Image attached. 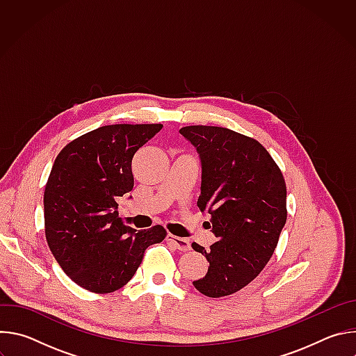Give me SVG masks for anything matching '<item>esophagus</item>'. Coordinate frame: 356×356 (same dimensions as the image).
Listing matches in <instances>:
<instances>
[{
    "label": "esophagus",
    "instance_id": "34e87169",
    "mask_svg": "<svg viewBox=\"0 0 356 356\" xmlns=\"http://www.w3.org/2000/svg\"><path fill=\"white\" fill-rule=\"evenodd\" d=\"M166 239H168L175 248H177L179 250H183V252L190 250V242H188V239H186V238H179V236H175V235H172V234H168Z\"/></svg>",
    "mask_w": 356,
    "mask_h": 356
}]
</instances>
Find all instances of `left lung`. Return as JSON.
Masks as SVG:
<instances>
[{"mask_svg":"<svg viewBox=\"0 0 356 356\" xmlns=\"http://www.w3.org/2000/svg\"><path fill=\"white\" fill-rule=\"evenodd\" d=\"M197 150L201 187L197 207L211 216L217 238L209 250L193 242L210 264L193 282L209 297L229 296L255 279L273 255L286 224V183L269 152L235 131L193 125L179 131Z\"/></svg>","mask_w":356,"mask_h":356,"instance_id":"1","label":"left lung"}]
</instances>
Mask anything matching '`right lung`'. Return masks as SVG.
Segmentation results:
<instances>
[{"label": "right lung", "mask_w": 356, "mask_h": 356, "mask_svg": "<svg viewBox=\"0 0 356 356\" xmlns=\"http://www.w3.org/2000/svg\"><path fill=\"white\" fill-rule=\"evenodd\" d=\"M162 128L101 127L66 145L54 163L43 195L46 241L63 272L86 290L121 289L145 249L166 236L162 225H124L117 211V201L134 187V155Z\"/></svg>", "instance_id": "obj_1"}]
</instances>
